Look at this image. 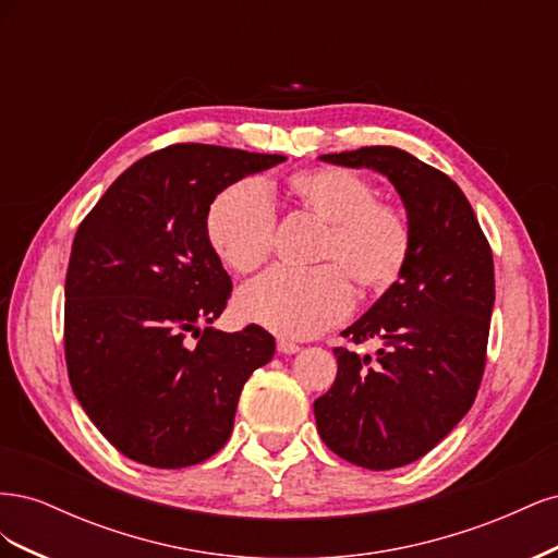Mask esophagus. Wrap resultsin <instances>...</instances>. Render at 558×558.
Returning <instances> with one entry per match:
<instances>
[{
  "label": "esophagus",
  "mask_w": 558,
  "mask_h": 558,
  "mask_svg": "<svg viewBox=\"0 0 558 558\" xmlns=\"http://www.w3.org/2000/svg\"><path fill=\"white\" fill-rule=\"evenodd\" d=\"M277 349L281 351V353H295V351H300V347L295 344V342H291V340H277Z\"/></svg>",
  "instance_id": "obj_1"
}]
</instances>
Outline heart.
Wrapping results in <instances>:
<instances>
[{
  "mask_svg": "<svg viewBox=\"0 0 558 558\" xmlns=\"http://www.w3.org/2000/svg\"><path fill=\"white\" fill-rule=\"evenodd\" d=\"M298 207L324 223L314 269H269L240 293L244 318L289 337L328 330L353 307V286L379 295L402 277L412 256L410 216L379 199L377 185L342 167H314L286 179ZM214 253L234 272L258 269L275 248L277 216L265 189L238 181L218 193L205 216Z\"/></svg>",
  "mask_w": 558,
  "mask_h": 558,
  "instance_id": "1",
  "label": "heart"
}]
</instances>
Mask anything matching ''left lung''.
<instances>
[{
	"label": "left lung",
	"mask_w": 558,
	"mask_h": 558,
	"mask_svg": "<svg viewBox=\"0 0 558 558\" xmlns=\"http://www.w3.org/2000/svg\"><path fill=\"white\" fill-rule=\"evenodd\" d=\"M320 160L388 177L414 242L402 277L342 337L379 340L375 359L335 347L337 377L314 400L316 428L337 456L391 470L442 442L477 398L492 310L494 256L468 197L445 172L396 146Z\"/></svg>",
	"instance_id": "8db88e82"
}]
</instances>
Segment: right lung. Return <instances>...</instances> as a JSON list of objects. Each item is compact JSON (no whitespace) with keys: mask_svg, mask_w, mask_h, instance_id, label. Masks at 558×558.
Returning a JSON list of instances; mask_svg holds the SVG:
<instances>
[{"mask_svg":"<svg viewBox=\"0 0 558 558\" xmlns=\"http://www.w3.org/2000/svg\"><path fill=\"white\" fill-rule=\"evenodd\" d=\"M283 160L165 146L128 167L81 221L64 281L66 375L128 459L165 470L207 461L228 442L246 379L272 361L265 328L209 326L232 281L205 216L228 185Z\"/></svg>","mask_w":558,"mask_h":558,"instance_id":"obj_1","label":"right lung"}]
</instances>
